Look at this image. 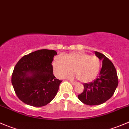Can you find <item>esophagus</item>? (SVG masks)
<instances>
[{
	"label": "esophagus",
	"instance_id": "1",
	"mask_svg": "<svg viewBox=\"0 0 129 129\" xmlns=\"http://www.w3.org/2000/svg\"><path fill=\"white\" fill-rule=\"evenodd\" d=\"M70 83H71L73 85H75L76 84V82H74V81H70Z\"/></svg>",
	"mask_w": 129,
	"mask_h": 129
}]
</instances>
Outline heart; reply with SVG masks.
<instances>
[{
	"instance_id": "obj_1",
	"label": "heart",
	"mask_w": 129,
	"mask_h": 129,
	"mask_svg": "<svg viewBox=\"0 0 129 129\" xmlns=\"http://www.w3.org/2000/svg\"><path fill=\"white\" fill-rule=\"evenodd\" d=\"M56 75L63 78L67 74L74 72L78 79L83 83L89 82L97 76L101 68L100 59L95 55H89L84 52H73L64 57L58 56L53 63ZM68 78L74 77L73 74L66 76Z\"/></svg>"
}]
</instances>
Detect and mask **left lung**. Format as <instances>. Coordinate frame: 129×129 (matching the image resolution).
Listing matches in <instances>:
<instances>
[{
    "label": "left lung",
    "instance_id": "8db88e82",
    "mask_svg": "<svg viewBox=\"0 0 129 129\" xmlns=\"http://www.w3.org/2000/svg\"><path fill=\"white\" fill-rule=\"evenodd\" d=\"M95 55L102 61L99 75L92 82L83 84L84 91L78 95L80 101L89 106L104 103L113 95L118 86L117 74L113 63L101 53L95 51Z\"/></svg>",
    "mask_w": 129,
    "mask_h": 129
}]
</instances>
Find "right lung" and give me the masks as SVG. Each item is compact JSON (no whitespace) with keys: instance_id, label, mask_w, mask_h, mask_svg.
Masks as SVG:
<instances>
[{"instance_id":"right-lung-1","label":"right lung","mask_w":129,"mask_h":129,"mask_svg":"<svg viewBox=\"0 0 129 129\" xmlns=\"http://www.w3.org/2000/svg\"><path fill=\"white\" fill-rule=\"evenodd\" d=\"M53 50H37L22 57L14 68L12 84L17 97L26 104L42 107L55 98L62 81L53 73Z\"/></svg>"}]
</instances>
